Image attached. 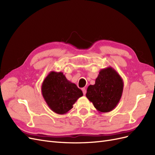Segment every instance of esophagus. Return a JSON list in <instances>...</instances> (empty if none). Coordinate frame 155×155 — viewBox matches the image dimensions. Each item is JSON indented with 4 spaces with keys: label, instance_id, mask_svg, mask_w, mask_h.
Listing matches in <instances>:
<instances>
[{
    "label": "esophagus",
    "instance_id": "34e87169",
    "mask_svg": "<svg viewBox=\"0 0 155 155\" xmlns=\"http://www.w3.org/2000/svg\"><path fill=\"white\" fill-rule=\"evenodd\" d=\"M81 90H82V91H83V94H84V95H85V94H86V92H87V91H86V89H85V88H83L81 89Z\"/></svg>",
    "mask_w": 155,
    "mask_h": 155
}]
</instances>
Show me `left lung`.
<instances>
[{
  "mask_svg": "<svg viewBox=\"0 0 155 155\" xmlns=\"http://www.w3.org/2000/svg\"><path fill=\"white\" fill-rule=\"evenodd\" d=\"M124 81L116 70L109 67L101 69L94 85L88 87L86 96L100 112L113 110L122 96Z\"/></svg>",
  "mask_w": 155,
  "mask_h": 155,
  "instance_id": "8db88e82",
  "label": "left lung"
}]
</instances>
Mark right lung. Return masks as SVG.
<instances>
[{"mask_svg":"<svg viewBox=\"0 0 155 155\" xmlns=\"http://www.w3.org/2000/svg\"><path fill=\"white\" fill-rule=\"evenodd\" d=\"M41 92L50 109L58 114L71 110L83 94L76 84L68 81L63 72H50L42 83Z\"/></svg>","mask_w":155,"mask_h":155,"instance_id":"right-lung-1","label":"right lung"}]
</instances>
